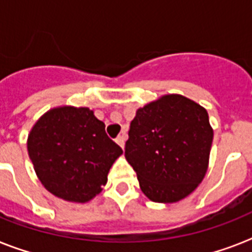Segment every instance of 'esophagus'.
Instances as JSON below:
<instances>
[{"label": "esophagus", "mask_w": 252, "mask_h": 252, "mask_svg": "<svg viewBox=\"0 0 252 252\" xmlns=\"http://www.w3.org/2000/svg\"><path fill=\"white\" fill-rule=\"evenodd\" d=\"M116 142H118L119 145L122 146L123 149H124V145H126V134L123 133V134H120V136H118V138H116Z\"/></svg>", "instance_id": "1"}]
</instances>
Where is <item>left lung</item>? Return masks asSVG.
<instances>
[{"instance_id": "obj_1", "label": "left lung", "mask_w": 252, "mask_h": 252, "mask_svg": "<svg viewBox=\"0 0 252 252\" xmlns=\"http://www.w3.org/2000/svg\"><path fill=\"white\" fill-rule=\"evenodd\" d=\"M126 158L141 191L156 203H175L205 176L213 130L205 108L182 95H165L137 110Z\"/></svg>"}]
</instances>
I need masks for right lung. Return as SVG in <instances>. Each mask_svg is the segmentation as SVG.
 <instances>
[{
  "label": "right lung",
  "mask_w": 252,
  "mask_h": 252,
  "mask_svg": "<svg viewBox=\"0 0 252 252\" xmlns=\"http://www.w3.org/2000/svg\"><path fill=\"white\" fill-rule=\"evenodd\" d=\"M41 184L57 197L86 203L102 191L122 148L107 136L104 123L86 107L48 111L27 141Z\"/></svg>",
  "instance_id": "obj_1"
}]
</instances>
